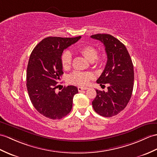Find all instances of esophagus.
Returning a JSON list of instances; mask_svg holds the SVG:
<instances>
[{"label":"esophagus","mask_w":157,"mask_h":157,"mask_svg":"<svg viewBox=\"0 0 157 157\" xmlns=\"http://www.w3.org/2000/svg\"><path fill=\"white\" fill-rule=\"evenodd\" d=\"M78 91L79 92H82V90H87L88 89V87H78Z\"/></svg>","instance_id":"34e87169"}]
</instances>
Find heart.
I'll use <instances>...</instances> for the list:
<instances>
[{"label": "heart", "instance_id": "1", "mask_svg": "<svg viewBox=\"0 0 157 157\" xmlns=\"http://www.w3.org/2000/svg\"><path fill=\"white\" fill-rule=\"evenodd\" d=\"M78 52L84 57L89 61H93L96 65H101L104 63L102 57H98V50L95 47L88 45H82L78 47ZM71 55L68 51H65L61 54V63L64 70H68L71 64ZM93 78L92 74L87 72L75 71L69 76L68 81L71 84L84 86L87 84L90 80Z\"/></svg>", "mask_w": 157, "mask_h": 157}]
</instances>
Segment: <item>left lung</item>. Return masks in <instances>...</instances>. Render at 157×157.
<instances>
[{"mask_svg":"<svg viewBox=\"0 0 157 157\" xmlns=\"http://www.w3.org/2000/svg\"><path fill=\"white\" fill-rule=\"evenodd\" d=\"M91 37L103 43L108 57L104 70L96 81L101 86L107 83L108 91L96 90L92 106L100 116L112 117L123 110L130 100L134 86L133 63L125 45L112 35L96 34Z\"/></svg>","mask_w":157,"mask_h":157,"instance_id":"left-lung-1","label":"left lung"}]
</instances>
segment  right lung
I'll use <instances>...</instances> for the list:
<instances>
[{
  "instance_id": "add662e5",
  "label": "right lung",
  "mask_w": 157,
  "mask_h": 157,
  "mask_svg": "<svg viewBox=\"0 0 157 157\" xmlns=\"http://www.w3.org/2000/svg\"><path fill=\"white\" fill-rule=\"evenodd\" d=\"M80 38L81 36L45 38L35 47L29 57L27 69L29 96L36 110L47 118L61 119L71 110L73 98L78 93L77 87L68 86L58 93L56 90L63 74L61 54Z\"/></svg>"
}]
</instances>
